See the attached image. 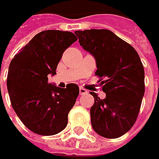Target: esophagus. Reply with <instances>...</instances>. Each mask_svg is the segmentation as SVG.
<instances>
[{"label":"esophagus","instance_id":"obj_1","mask_svg":"<svg viewBox=\"0 0 159 159\" xmlns=\"http://www.w3.org/2000/svg\"><path fill=\"white\" fill-rule=\"evenodd\" d=\"M87 93H88V91L85 89H83V88H80V95H85V94H87Z\"/></svg>","mask_w":159,"mask_h":159}]
</instances>
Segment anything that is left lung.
<instances>
[{
    "label": "left lung",
    "mask_w": 159,
    "mask_h": 159,
    "mask_svg": "<svg viewBox=\"0 0 159 159\" xmlns=\"http://www.w3.org/2000/svg\"><path fill=\"white\" fill-rule=\"evenodd\" d=\"M80 45L95 59L101 78L100 99L94 92L90 109L92 127L102 137L114 139L128 132L137 119L144 95V68L133 47L106 29L76 31Z\"/></svg>",
    "instance_id": "1"
}]
</instances>
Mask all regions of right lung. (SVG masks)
I'll return each mask as SVG.
<instances>
[{"instance_id":"add662e5","label":"right lung","mask_w":159,"mask_h":159,"mask_svg":"<svg viewBox=\"0 0 159 159\" xmlns=\"http://www.w3.org/2000/svg\"><path fill=\"white\" fill-rule=\"evenodd\" d=\"M78 38L70 32L47 30L36 34L11 60L7 88L10 102L23 124L35 134L53 135L67 125L68 113L80 89L76 84L60 89L48 83L56 75L66 48Z\"/></svg>"}]
</instances>
